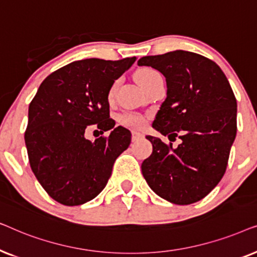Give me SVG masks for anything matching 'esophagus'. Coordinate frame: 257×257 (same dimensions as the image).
Listing matches in <instances>:
<instances>
[{
    "instance_id": "34e87169",
    "label": "esophagus",
    "mask_w": 257,
    "mask_h": 257,
    "mask_svg": "<svg viewBox=\"0 0 257 257\" xmlns=\"http://www.w3.org/2000/svg\"><path fill=\"white\" fill-rule=\"evenodd\" d=\"M144 136L139 132H132V142H138V140L143 139Z\"/></svg>"
}]
</instances>
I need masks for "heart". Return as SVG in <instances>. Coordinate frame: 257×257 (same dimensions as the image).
<instances>
[{
	"mask_svg": "<svg viewBox=\"0 0 257 257\" xmlns=\"http://www.w3.org/2000/svg\"><path fill=\"white\" fill-rule=\"evenodd\" d=\"M160 76V73L157 71L156 69L150 68V66H144V68H140L138 71L136 72V78L138 80V83L142 85L144 89L147 90L151 84H152L156 78ZM118 80L113 82V84L110 86L107 92V99L112 101L114 98V92L115 89H117ZM119 121L121 122L122 125L126 126V127L130 128H143L144 126L146 125L147 119L145 115L140 113H133V112H126V113L121 114L119 117Z\"/></svg>",
	"mask_w": 257,
	"mask_h": 257,
	"instance_id": "obj_1",
	"label": "heart"
}]
</instances>
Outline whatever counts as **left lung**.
I'll return each instance as SVG.
<instances>
[{"label":"left lung","mask_w":257,"mask_h":257,"mask_svg":"<svg viewBox=\"0 0 257 257\" xmlns=\"http://www.w3.org/2000/svg\"><path fill=\"white\" fill-rule=\"evenodd\" d=\"M138 65L157 69L166 77L167 97L153 127L178 147L147 136L153 152L142 164L143 175L154 193L175 205L205 198L226 172L237 131V104L227 77L212 59L175 50L146 56Z\"/></svg>","instance_id":"obj_1"}]
</instances>
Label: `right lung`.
Returning a JSON list of instances; mask_svg holds the SVG:
<instances>
[{
    "label": "right lung",
    "mask_w": 257,
    "mask_h": 257,
    "mask_svg": "<svg viewBox=\"0 0 257 257\" xmlns=\"http://www.w3.org/2000/svg\"><path fill=\"white\" fill-rule=\"evenodd\" d=\"M136 57L119 61L89 58L50 73L29 105L24 132L35 177L45 192L65 206H78L99 194L117 158L131 143V132L110 118L107 92ZM91 125L112 132L94 142Z\"/></svg>",
    "instance_id": "add662e5"
}]
</instances>
